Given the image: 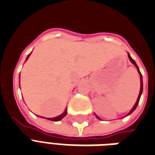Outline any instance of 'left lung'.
Returning a JSON list of instances; mask_svg holds the SVG:
<instances>
[{
	"label": "left lung",
	"instance_id": "1",
	"mask_svg": "<svg viewBox=\"0 0 155 155\" xmlns=\"http://www.w3.org/2000/svg\"><path fill=\"white\" fill-rule=\"evenodd\" d=\"M128 57H129V58H130V61L132 64H134V65H135V67H136L138 73H140V94H139V97H138V99H137V101H136V102H135V106L133 107V108H132V109H131V110H130V111L129 112L127 116H129V115H130V114H131L132 112H133V111H134V110H135V109H136V107H137L138 104H139V101H140V99L141 94H142V92H143V79H142V75H141L140 71V69H139V68H138L137 64H136V63H135V60H134V59H133V58H132L130 57V54H128ZM95 116H96V117H97V119L101 120V118H100V117H99V116H97L96 114H95Z\"/></svg>",
	"mask_w": 155,
	"mask_h": 155
}]
</instances>
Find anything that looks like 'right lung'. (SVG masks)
Masks as SVG:
<instances>
[{"mask_svg":"<svg viewBox=\"0 0 155 155\" xmlns=\"http://www.w3.org/2000/svg\"><path fill=\"white\" fill-rule=\"evenodd\" d=\"M29 56H30V55H28V57H29ZM28 57H27V58H28ZM27 58H26V60H27ZM66 115H67V107H66V109L64 110V113H62L61 115H59V116H56V117H54V118H47V119L49 120H52V121H59V120H61L63 119Z\"/></svg>","mask_w":155,"mask_h":155,"instance_id":"right-lung-1","label":"right lung"}]
</instances>
